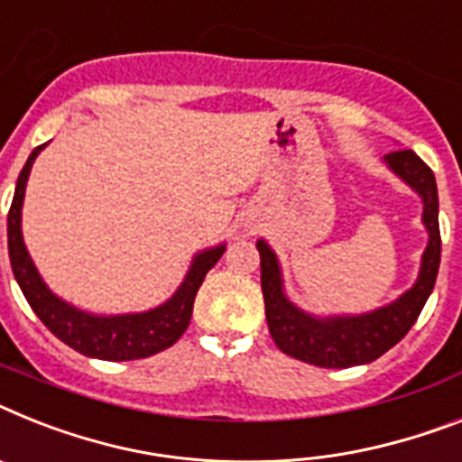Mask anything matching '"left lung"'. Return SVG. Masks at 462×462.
I'll return each instance as SVG.
<instances>
[{"label": "left lung", "instance_id": "obj_1", "mask_svg": "<svg viewBox=\"0 0 462 462\" xmlns=\"http://www.w3.org/2000/svg\"><path fill=\"white\" fill-rule=\"evenodd\" d=\"M383 162L420 197L422 225L428 230V246L422 251L416 284L394 298L393 303L362 315L317 317L305 312L286 296L282 265L273 246L265 239L255 242V249L261 254V286L270 336L279 350L293 359L321 369H347L374 362L404 338L435 289L441 261L435 173L413 150H394L385 154Z\"/></svg>", "mask_w": 462, "mask_h": 462}]
</instances>
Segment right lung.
<instances>
[{
  "mask_svg": "<svg viewBox=\"0 0 462 462\" xmlns=\"http://www.w3.org/2000/svg\"><path fill=\"white\" fill-rule=\"evenodd\" d=\"M44 147L46 143L34 147L25 166H23L18 183H15L14 201H11L9 225H6L9 227L11 270H14V277L21 286L23 296L34 310V315L44 321V327L56 338L69 345L72 350L87 356H96V359H106V362L143 359V356H152L166 347H171L188 328L197 291H199L208 270L223 255L225 244L195 254L188 274L176 289V293L157 308L145 310V312H126V315H93L87 310H79L77 305L56 296L46 286L40 270L34 267L32 258L27 254L25 242H23L21 220L27 178L32 171L34 159Z\"/></svg>",
  "mask_w": 462,
  "mask_h": 462,
  "instance_id": "right-lung-1",
  "label": "right lung"
}]
</instances>
